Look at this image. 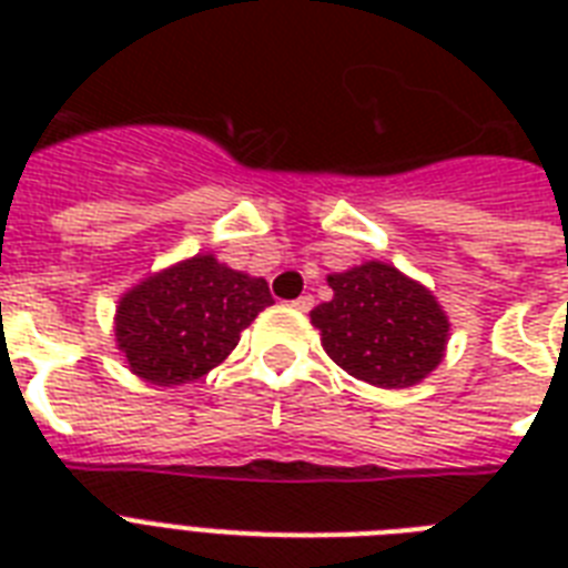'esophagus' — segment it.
<instances>
[{
    "instance_id": "obj_1",
    "label": "esophagus",
    "mask_w": 568,
    "mask_h": 568,
    "mask_svg": "<svg viewBox=\"0 0 568 568\" xmlns=\"http://www.w3.org/2000/svg\"><path fill=\"white\" fill-rule=\"evenodd\" d=\"M292 306H294V310H301V312H310L312 306H315V297H312V294H301L297 301H292Z\"/></svg>"
}]
</instances>
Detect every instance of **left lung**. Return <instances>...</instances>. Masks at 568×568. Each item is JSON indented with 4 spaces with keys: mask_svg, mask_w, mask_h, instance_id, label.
Returning <instances> with one entry per match:
<instances>
[{
    "mask_svg": "<svg viewBox=\"0 0 568 568\" xmlns=\"http://www.w3.org/2000/svg\"><path fill=\"white\" fill-rule=\"evenodd\" d=\"M333 301L312 310L329 359L379 388H404L442 363L448 318L427 288L383 262L329 276Z\"/></svg>",
    "mask_w": 568,
    "mask_h": 568,
    "instance_id": "left-lung-1",
    "label": "left lung"
}]
</instances>
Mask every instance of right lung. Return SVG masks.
Wrapping results in <instances>:
<instances>
[{
	"instance_id": "right-lung-1",
	"label": "right lung",
	"mask_w": 568,
	"mask_h": 568,
	"mask_svg": "<svg viewBox=\"0 0 568 568\" xmlns=\"http://www.w3.org/2000/svg\"><path fill=\"white\" fill-rule=\"evenodd\" d=\"M271 303L265 280L194 256L132 288L118 306L114 336L138 377L180 386L221 365Z\"/></svg>"
}]
</instances>
